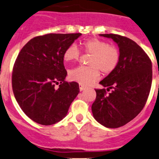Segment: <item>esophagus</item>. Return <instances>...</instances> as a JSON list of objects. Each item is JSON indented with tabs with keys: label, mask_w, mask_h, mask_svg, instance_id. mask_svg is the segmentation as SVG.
Masks as SVG:
<instances>
[{
	"label": "esophagus",
	"mask_w": 159,
	"mask_h": 159,
	"mask_svg": "<svg viewBox=\"0 0 159 159\" xmlns=\"http://www.w3.org/2000/svg\"><path fill=\"white\" fill-rule=\"evenodd\" d=\"M86 89V86H85L84 85L80 84V91H83V89Z\"/></svg>",
	"instance_id": "esophagus-1"
}]
</instances>
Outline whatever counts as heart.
Returning a JSON list of instances; mask_svg holds the SVG:
<instances>
[{
  "instance_id": "heart-1",
  "label": "heart",
  "mask_w": 159,
  "mask_h": 159,
  "mask_svg": "<svg viewBox=\"0 0 159 159\" xmlns=\"http://www.w3.org/2000/svg\"><path fill=\"white\" fill-rule=\"evenodd\" d=\"M81 45L85 53L91 55L88 61L90 66H79L70 70L69 76L73 81L84 85L90 84L100 78V70L103 74L108 75L118 66L120 52L117 47L99 39H88ZM80 56L79 48L72 45L65 50L63 59L66 62H76Z\"/></svg>"
}]
</instances>
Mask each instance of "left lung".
Segmentation results:
<instances>
[{"label":"left lung","mask_w":159,"mask_h":159,"mask_svg":"<svg viewBox=\"0 0 159 159\" xmlns=\"http://www.w3.org/2000/svg\"><path fill=\"white\" fill-rule=\"evenodd\" d=\"M118 45L120 59L114 72L100 82L106 89H95L92 104L94 118L103 126L117 128L133 120L144 108L152 82V61L131 39L116 34H102Z\"/></svg>","instance_id":"1"}]
</instances>
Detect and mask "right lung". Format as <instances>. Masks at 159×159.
I'll list each match as a JSON object with an SVG mask.
<instances>
[{"label": "right lung", "mask_w": 159, "mask_h": 159, "mask_svg": "<svg viewBox=\"0 0 159 159\" xmlns=\"http://www.w3.org/2000/svg\"><path fill=\"white\" fill-rule=\"evenodd\" d=\"M80 35L36 36L20 51L14 64L12 89L20 107L33 121L42 125L60 121L79 93V83L65 80L63 54ZM59 83L56 89L54 85Z\"/></svg>", "instance_id": "obj_1"}]
</instances>
